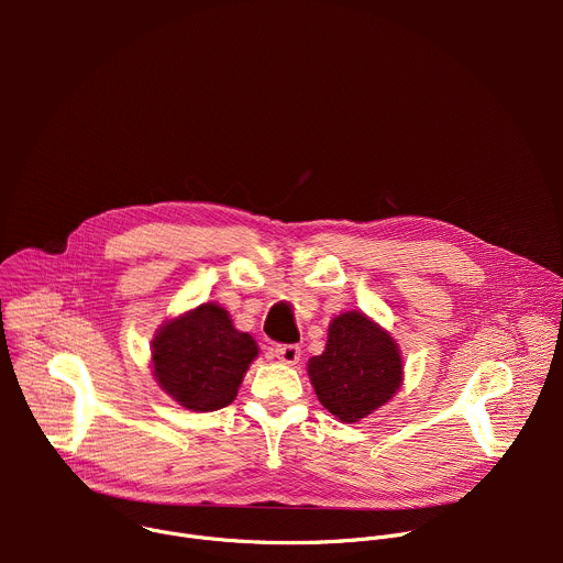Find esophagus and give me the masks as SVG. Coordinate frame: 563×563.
<instances>
[{"instance_id":"34e87169","label":"esophagus","mask_w":563,"mask_h":563,"mask_svg":"<svg viewBox=\"0 0 563 563\" xmlns=\"http://www.w3.org/2000/svg\"><path fill=\"white\" fill-rule=\"evenodd\" d=\"M276 358L287 363V365H296L300 361V347L296 343L291 345H276Z\"/></svg>"}]
</instances>
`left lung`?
<instances>
[{
  "instance_id": "1",
  "label": "left lung",
  "mask_w": 563,
  "mask_h": 563,
  "mask_svg": "<svg viewBox=\"0 0 563 563\" xmlns=\"http://www.w3.org/2000/svg\"><path fill=\"white\" fill-rule=\"evenodd\" d=\"M307 372L323 408L354 423L394 396L404 365L389 334L365 313L350 311L332 320L328 347Z\"/></svg>"
}]
</instances>
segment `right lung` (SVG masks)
Returning a JSON list of instances; mask_svg holds the SVG:
<instances>
[{"instance_id":"1","label":"right lung","mask_w":563,"mask_h":563,"mask_svg":"<svg viewBox=\"0 0 563 563\" xmlns=\"http://www.w3.org/2000/svg\"><path fill=\"white\" fill-rule=\"evenodd\" d=\"M151 354L157 383L180 406L213 412L235 398L258 347L231 325L222 307L209 302L159 330Z\"/></svg>"}]
</instances>
